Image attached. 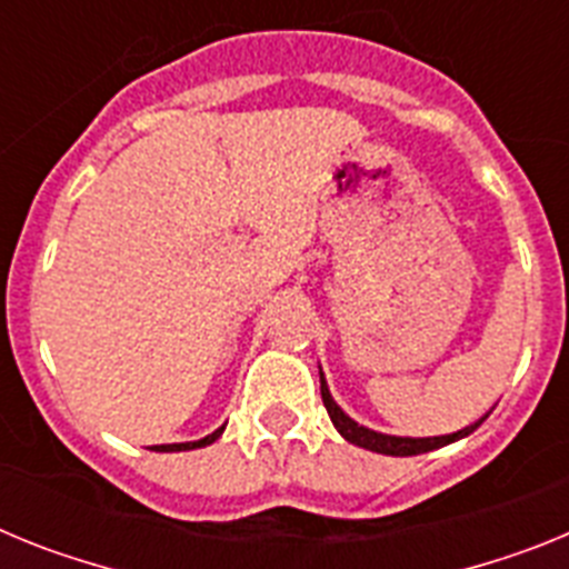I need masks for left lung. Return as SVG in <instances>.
<instances>
[{"instance_id":"8db88e82","label":"left lung","mask_w":569,"mask_h":569,"mask_svg":"<svg viewBox=\"0 0 569 569\" xmlns=\"http://www.w3.org/2000/svg\"><path fill=\"white\" fill-rule=\"evenodd\" d=\"M319 379H321V401H325V407H328V416L330 421H333V427L339 430L341 436H345L350 445L356 447H365V450H373V453H385V456H419V453H430V450H439V447L450 445V441H459L465 439V436H470L476 427L481 425V421L487 419H479L476 425L465 427V430H459V433H450V436H430V439H410V436H387V433H376V430H370V427H361L359 421H353L350 416L341 410L339 405L333 401V396H330L328 390V381H325V373L319 370Z\"/></svg>"}]
</instances>
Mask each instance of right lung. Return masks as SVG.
Masks as SVG:
<instances>
[{"instance_id":"1","label":"right lung","mask_w":569,"mask_h":569,"mask_svg":"<svg viewBox=\"0 0 569 569\" xmlns=\"http://www.w3.org/2000/svg\"><path fill=\"white\" fill-rule=\"evenodd\" d=\"M222 433H224V427H219V430H213V433L204 436V439H199V441H184V445H156L153 450H159V453H179V450H196V447L213 445V441L219 439Z\"/></svg>"}]
</instances>
